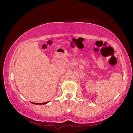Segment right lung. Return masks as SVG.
Wrapping results in <instances>:
<instances>
[{"instance_id":"right-lung-1","label":"right lung","mask_w":133,"mask_h":133,"mask_svg":"<svg viewBox=\"0 0 133 133\" xmlns=\"http://www.w3.org/2000/svg\"><path fill=\"white\" fill-rule=\"evenodd\" d=\"M48 103V102H45V103H32L34 104H46Z\"/></svg>"}]
</instances>
